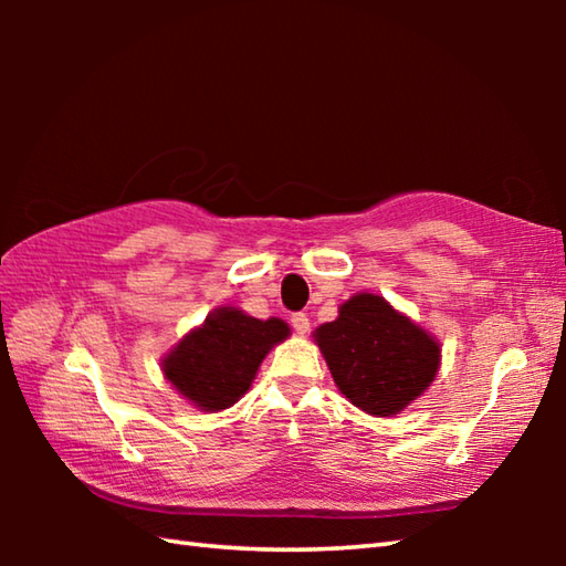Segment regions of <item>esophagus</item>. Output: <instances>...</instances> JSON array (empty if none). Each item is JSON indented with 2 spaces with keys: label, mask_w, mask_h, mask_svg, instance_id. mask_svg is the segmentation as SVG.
Segmentation results:
<instances>
[{
  "label": "esophagus",
  "mask_w": 566,
  "mask_h": 566,
  "mask_svg": "<svg viewBox=\"0 0 566 566\" xmlns=\"http://www.w3.org/2000/svg\"><path fill=\"white\" fill-rule=\"evenodd\" d=\"M290 322H292V329H294L296 334H306V332H310V317H306V314L296 312V314H292Z\"/></svg>",
  "instance_id": "esophagus-1"
}]
</instances>
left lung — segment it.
Instances as JSON below:
<instances>
[{
    "label": "left lung",
    "mask_w": 566,
    "mask_h": 566,
    "mask_svg": "<svg viewBox=\"0 0 566 566\" xmlns=\"http://www.w3.org/2000/svg\"><path fill=\"white\" fill-rule=\"evenodd\" d=\"M314 342L342 395L375 417L411 405L432 385L442 359L432 334L369 292L344 302L339 317L314 332Z\"/></svg>",
    "instance_id": "left-lung-1"
}]
</instances>
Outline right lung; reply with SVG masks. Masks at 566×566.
<instances>
[{
  "label": "right lung",
  "mask_w": 566,
  "mask_h": 566,
  "mask_svg": "<svg viewBox=\"0 0 566 566\" xmlns=\"http://www.w3.org/2000/svg\"><path fill=\"white\" fill-rule=\"evenodd\" d=\"M286 337L282 319H254L237 306H219L165 354L161 371L197 409L222 411L247 395L262 359Z\"/></svg>",
  "instance_id": "1"
}]
</instances>
